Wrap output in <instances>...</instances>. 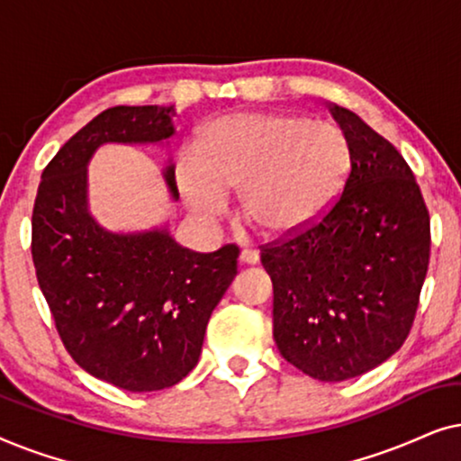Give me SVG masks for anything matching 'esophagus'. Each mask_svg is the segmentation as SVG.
Masks as SVG:
<instances>
[{
    "instance_id": "1",
    "label": "esophagus",
    "mask_w": 461,
    "mask_h": 461,
    "mask_svg": "<svg viewBox=\"0 0 461 461\" xmlns=\"http://www.w3.org/2000/svg\"><path fill=\"white\" fill-rule=\"evenodd\" d=\"M260 260V256H258V251L254 249H243L241 254H239V262L241 264H248V267H254Z\"/></svg>"
}]
</instances>
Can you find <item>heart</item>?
<instances>
[{
  "instance_id": "obj_1",
  "label": "heart",
  "mask_w": 461,
  "mask_h": 461,
  "mask_svg": "<svg viewBox=\"0 0 461 461\" xmlns=\"http://www.w3.org/2000/svg\"><path fill=\"white\" fill-rule=\"evenodd\" d=\"M350 147L330 122L287 113H235L203 130L178 163L188 210L213 220L239 193L241 216L264 235L285 237L317 222L342 193Z\"/></svg>"
}]
</instances>
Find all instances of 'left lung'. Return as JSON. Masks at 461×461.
I'll return each instance as SVG.
<instances>
[{"label":"left lung","instance_id":"8db88e82","mask_svg":"<svg viewBox=\"0 0 461 461\" xmlns=\"http://www.w3.org/2000/svg\"><path fill=\"white\" fill-rule=\"evenodd\" d=\"M330 113L350 147L336 205L311 229L262 249L273 281V336L285 361L321 382L363 375L401 348L413 325L430 218L399 150L361 117Z\"/></svg>","mask_w":461,"mask_h":461}]
</instances>
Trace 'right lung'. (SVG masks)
<instances>
[{
	"label": "right lung",
	"mask_w": 461,
	"mask_h": 461,
	"mask_svg": "<svg viewBox=\"0 0 461 461\" xmlns=\"http://www.w3.org/2000/svg\"><path fill=\"white\" fill-rule=\"evenodd\" d=\"M174 115V104L103 111L48 163L33 207L31 254L62 344L81 369L130 393L188 375L237 275L235 245L197 254L176 243L167 224L115 232L90 212L94 153L103 144H167ZM161 174L176 201L172 159Z\"/></svg>",
	"instance_id": "add662e5"
}]
</instances>
